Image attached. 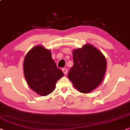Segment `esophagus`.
Here are the masks:
<instances>
[{
  "mask_svg": "<svg viewBox=\"0 0 130 130\" xmlns=\"http://www.w3.org/2000/svg\"><path fill=\"white\" fill-rule=\"evenodd\" d=\"M62 71H63L65 75H67V72H68V70H67V68H63L62 69Z\"/></svg>",
  "mask_w": 130,
  "mask_h": 130,
  "instance_id": "34e87169",
  "label": "esophagus"
}]
</instances>
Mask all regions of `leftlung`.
Masks as SVG:
<instances>
[{"label": "left lung", "mask_w": 130, "mask_h": 130, "mask_svg": "<svg viewBox=\"0 0 130 130\" xmlns=\"http://www.w3.org/2000/svg\"><path fill=\"white\" fill-rule=\"evenodd\" d=\"M74 65L68 77L79 92L88 93L102 81L106 69L103 55L91 44L73 51Z\"/></svg>", "instance_id": "8db88e82"}]
</instances>
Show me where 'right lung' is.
Here are the masks:
<instances>
[{"instance_id":"obj_1","label":"right lung","mask_w":130,"mask_h":130,"mask_svg":"<svg viewBox=\"0 0 130 130\" xmlns=\"http://www.w3.org/2000/svg\"><path fill=\"white\" fill-rule=\"evenodd\" d=\"M23 67L28 85L43 96L52 92L57 81L63 76L52 58L51 51L41 46H36L27 53Z\"/></svg>"}]
</instances>
